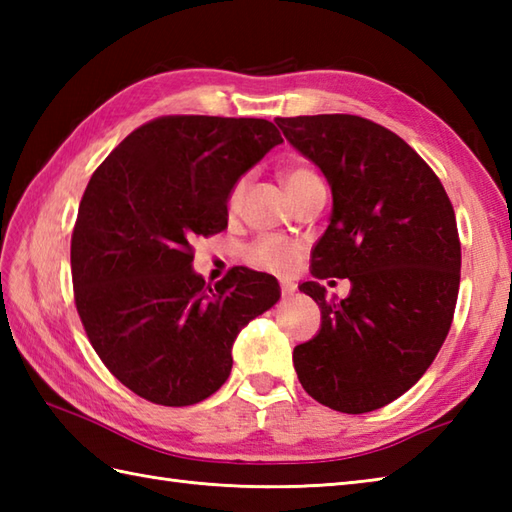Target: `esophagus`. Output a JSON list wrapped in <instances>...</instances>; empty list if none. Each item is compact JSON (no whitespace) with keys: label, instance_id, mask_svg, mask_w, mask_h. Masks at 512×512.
<instances>
[{"label":"esophagus","instance_id":"obj_1","mask_svg":"<svg viewBox=\"0 0 512 512\" xmlns=\"http://www.w3.org/2000/svg\"><path fill=\"white\" fill-rule=\"evenodd\" d=\"M295 290H297L295 284H290V281H281V297L284 299H290L292 295H295Z\"/></svg>","mask_w":512,"mask_h":512}]
</instances>
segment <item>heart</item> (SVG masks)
<instances>
[{"mask_svg":"<svg viewBox=\"0 0 512 512\" xmlns=\"http://www.w3.org/2000/svg\"><path fill=\"white\" fill-rule=\"evenodd\" d=\"M281 178H284L290 198L292 195H297L303 187H308L310 182L319 180L317 173H314L306 165H288L284 171H281ZM244 191H246V180L242 178L233 184L231 191H228V198H226L228 211L235 213L239 209V204H242V198H244ZM244 259L248 264H253L255 268L268 270V273L288 275L297 268L299 259H301V250L295 242H290V239L268 235V237L255 239L253 244H248L244 250Z\"/></svg>","mask_w":512,"mask_h":512,"instance_id":"obj_1","label":"heart"}]
</instances>
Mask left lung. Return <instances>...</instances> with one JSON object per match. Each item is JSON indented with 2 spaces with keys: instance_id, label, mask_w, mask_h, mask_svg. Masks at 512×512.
Returning <instances> with one entry per match:
<instances>
[{
  "instance_id": "8db88e82",
  "label": "left lung",
  "mask_w": 512,
  "mask_h": 512,
  "mask_svg": "<svg viewBox=\"0 0 512 512\" xmlns=\"http://www.w3.org/2000/svg\"><path fill=\"white\" fill-rule=\"evenodd\" d=\"M332 187V217L312 253L317 279H350L325 297L321 330L292 352L301 387L343 413L389 405L427 372L451 330L462 248L440 178L398 134L352 114L275 118Z\"/></svg>"
}]
</instances>
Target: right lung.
<instances>
[{
	"mask_svg": "<svg viewBox=\"0 0 512 512\" xmlns=\"http://www.w3.org/2000/svg\"><path fill=\"white\" fill-rule=\"evenodd\" d=\"M284 143L264 118L160 116L134 129L85 189L72 231L74 303L105 367L149 402L187 407L220 389L233 343L279 299L275 277L193 273V239L228 224L237 178Z\"/></svg>",
	"mask_w": 512,
	"mask_h": 512,
	"instance_id": "right-lung-1",
	"label": "right lung"
}]
</instances>
